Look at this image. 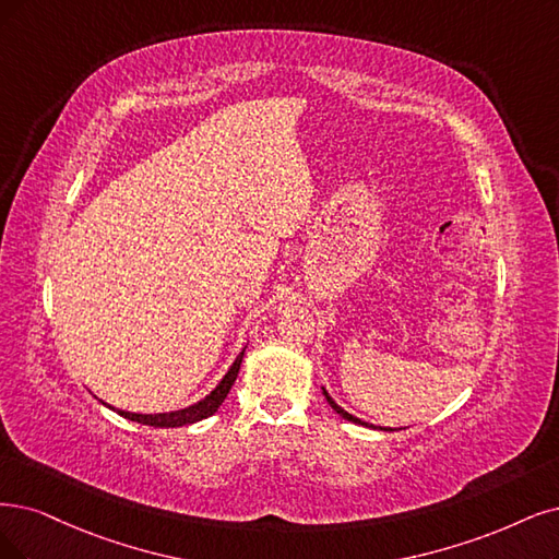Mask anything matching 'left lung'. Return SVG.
Here are the masks:
<instances>
[{"instance_id": "obj_1", "label": "left lung", "mask_w": 559, "mask_h": 559, "mask_svg": "<svg viewBox=\"0 0 559 559\" xmlns=\"http://www.w3.org/2000/svg\"><path fill=\"white\" fill-rule=\"evenodd\" d=\"M322 394H324L326 403H329V405H332V409L336 412V415H338V417H343V419H347V421H353V424H359V426H366V428H373V430H386V432H389V430H394V428H384V426H373V424H366V421H361L359 417H355V415H349V412H347V409H343V407H341V405H338V403H336V401H334L332 396H329V391H326L324 386H322Z\"/></svg>"}]
</instances>
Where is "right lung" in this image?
<instances>
[{"label":"right lung","mask_w":559,"mask_h":559,"mask_svg":"<svg viewBox=\"0 0 559 559\" xmlns=\"http://www.w3.org/2000/svg\"><path fill=\"white\" fill-rule=\"evenodd\" d=\"M243 353H246V345L241 347V353L237 355V359L233 361V366L227 368V373L221 378V382L206 394L204 399H200L198 403L189 405V407H181V409H175V412H154V415H140V412H127V409H119V407H112L108 405L112 412H117L119 417L129 419V421H138V424H144V426H154V428H179V426H189V424H195V421H202L206 417H212L214 412L221 407V403L225 401V396L230 394V389L239 376V368H241V359H243Z\"/></svg>","instance_id":"add662e5"}]
</instances>
